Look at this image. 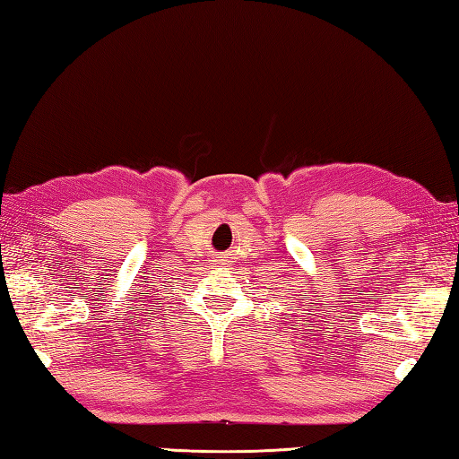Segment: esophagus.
Here are the masks:
<instances>
[{"mask_svg":"<svg viewBox=\"0 0 459 459\" xmlns=\"http://www.w3.org/2000/svg\"><path fill=\"white\" fill-rule=\"evenodd\" d=\"M214 262H217V264H224V258H222V256H217V260H214Z\"/></svg>","mask_w":459,"mask_h":459,"instance_id":"1","label":"esophagus"}]
</instances>
